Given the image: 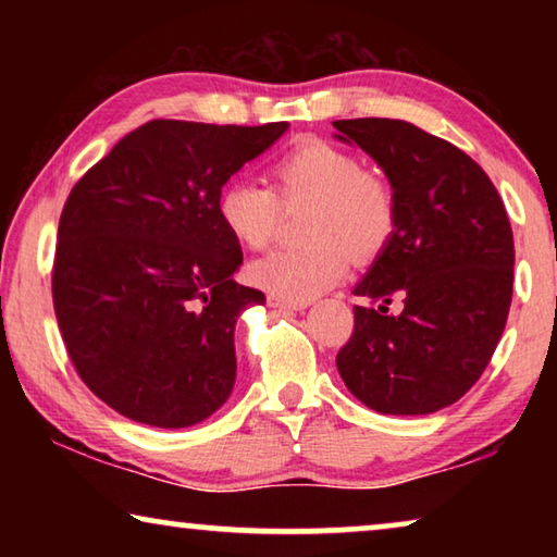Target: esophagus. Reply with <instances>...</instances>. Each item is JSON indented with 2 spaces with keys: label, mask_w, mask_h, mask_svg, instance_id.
I'll list each match as a JSON object with an SVG mask.
<instances>
[{
  "label": "esophagus",
  "mask_w": 557,
  "mask_h": 557,
  "mask_svg": "<svg viewBox=\"0 0 557 557\" xmlns=\"http://www.w3.org/2000/svg\"><path fill=\"white\" fill-rule=\"evenodd\" d=\"M268 305L275 309H289V312H301V309L309 307V301H292V299L277 297V295H268Z\"/></svg>",
  "instance_id": "34e87169"
}]
</instances>
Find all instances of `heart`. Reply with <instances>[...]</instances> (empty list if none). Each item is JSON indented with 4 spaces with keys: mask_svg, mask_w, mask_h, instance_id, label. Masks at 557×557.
<instances>
[{
    "mask_svg": "<svg viewBox=\"0 0 557 557\" xmlns=\"http://www.w3.org/2000/svg\"><path fill=\"white\" fill-rule=\"evenodd\" d=\"M270 186L231 182L219 196V219L243 248L262 250L275 238L280 203L312 201L307 245L275 250L250 262L252 285L292 301L322 295L344 275L348 258L366 262L391 243L398 225V201L385 178L363 172L354 152L322 139L289 149L272 166Z\"/></svg>",
    "mask_w": 557,
    "mask_h": 557,
    "instance_id": "b5f03b06",
    "label": "heart"
}]
</instances>
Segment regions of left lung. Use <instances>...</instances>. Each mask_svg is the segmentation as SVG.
Returning <instances> with one entry per match:
<instances>
[{"instance_id":"obj_1","label":"left lung","mask_w":557,"mask_h":557,"mask_svg":"<svg viewBox=\"0 0 557 557\" xmlns=\"http://www.w3.org/2000/svg\"><path fill=\"white\" fill-rule=\"evenodd\" d=\"M336 139L379 164L398 201L391 243L354 287L336 356L346 388L383 414H430L457 403L492 361L513 295V231L474 159L405 120H336ZM393 296L404 312L388 315Z\"/></svg>"}]
</instances>
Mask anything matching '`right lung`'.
<instances>
[{"instance_id": "right-lung-1", "label": "right lung", "mask_w": 557, "mask_h": 557, "mask_svg": "<svg viewBox=\"0 0 557 557\" xmlns=\"http://www.w3.org/2000/svg\"><path fill=\"white\" fill-rule=\"evenodd\" d=\"M287 127L152 120L73 186L53 309L75 371L112 410L176 430L228 400L235 322L265 295L233 280L240 243L215 206L223 184Z\"/></svg>"}]
</instances>
